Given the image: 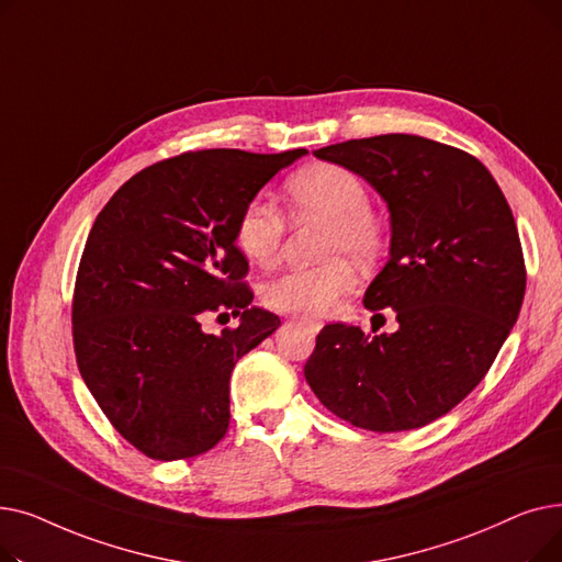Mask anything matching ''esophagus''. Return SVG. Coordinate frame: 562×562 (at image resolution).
Returning a JSON list of instances; mask_svg holds the SVG:
<instances>
[{
	"instance_id": "obj_1",
	"label": "esophagus",
	"mask_w": 562,
	"mask_h": 562,
	"mask_svg": "<svg viewBox=\"0 0 562 562\" xmlns=\"http://www.w3.org/2000/svg\"><path fill=\"white\" fill-rule=\"evenodd\" d=\"M299 323H303V326H307L312 333H318L323 328V323L314 321V318H299Z\"/></svg>"
}]
</instances>
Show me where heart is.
Here are the masks:
<instances>
[{
    "label": "heart",
    "mask_w": 562,
    "mask_h": 562,
    "mask_svg": "<svg viewBox=\"0 0 562 562\" xmlns=\"http://www.w3.org/2000/svg\"><path fill=\"white\" fill-rule=\"evenodd\" d=\"M286 198L293 212L326 218V255L348 252L356 259H371L380 248V229L373 221L369 191L356 172L335 164H316L296 172L286 182ZM284 216L263 195L246 202L236 218L234 239L255 263L269 266L278 259L284 239ZM358 276L344 257H333L307 269H291L263 286V303L291 314L326 316L339 299L356 286Z\"/></svg>",
    "instance_id": "1"
}]
</instances>
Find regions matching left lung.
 I'll use <instances>...</instances> for the list:
<instances>
[{"label":"left lung","instance_id":"1","mask_svg":"<svg viewBox=\"0 0 562 562\" xmlns=\"http://www.w3.org/2000/svg\"><path fill=\"white\" fill-rule=\"evenodd\" d=\"M314 157L360 175L390 210V259L364 305L398 330L367 337L330 323L305 378L337 417L373 432L422 428L490 371L521 310L526 271L510 206L490 170L458 147L382 134Z\"/></svg>","mask_w":562,"mask_h":562}]
</instances>
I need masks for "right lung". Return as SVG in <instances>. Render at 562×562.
Returning a JSON list of instances; mask_svg holds the SVG:
<instances>
[{
    "mask_svg": "<svg viewBox=\"0 0 562 562\" xmlns=\"http://www.w3.org/2000/svg\"><path fill=\"white\" fill-rule=\"evenodd\" d=\"M305 155L187 153L136 172L95 218L75 284L77 364L106 419L147 458H193L227 432L236 360L280 328L241 284L236 218ZM212 311L240 326L204 334Z\"/></svg>",
    "mask_w": 562,
    "mask_h": 562,
    "instance_id": "add662e5",
    "label": "right lung"
}]
</instances>
